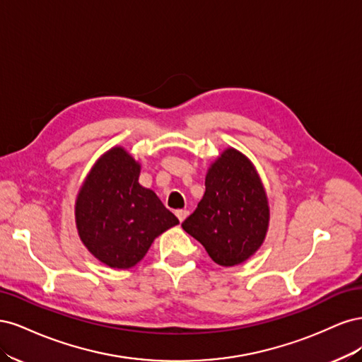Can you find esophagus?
<instances>
[{
	"label": "esophagus",
	"mask_w": 362,
	"mask_h": 362,
	"mask_svg": "<svg viewBox=\"0 0 362 362\" xmlns=\"http://www.w3.org/2000/svg\"><path fill=\"white\" fill-rule=\"evenodd\" d=\"M175 214H177V217L180 218V222H182L184 218L189 216V211L187 210H177V211H175Z\"/></svg>",
	"instance_id": "obj_1"
}]
</instances>
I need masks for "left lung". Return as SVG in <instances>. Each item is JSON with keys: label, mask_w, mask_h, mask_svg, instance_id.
I'll return each mask as SVG.
<instances>
[{"label": "left lung", "mask_w": 362, "mask_h": 362, "mask_svg": "<svg viewBox=\"0 0 362 362\" xmlns=\"http://www.w3.org/2000/svg\"><path fill=\"white\" fill-rule=\"evenodd\" d=\"M269 217L267 194L254 164L228 148L208 169L204 198L182 222V229L218 266L231 267L259 249Z\"/></svg>", "instance_id": "left-lung-1"}]
</instances>
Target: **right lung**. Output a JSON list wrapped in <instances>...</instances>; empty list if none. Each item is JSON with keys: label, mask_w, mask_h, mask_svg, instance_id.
Segmentation results:
<instances>
[{"label": "right lung", "mask_w": 362, "mask_h": 362, "mask_svg": "<svg viewBox=\"0 0 362 362\" xmlns=\"http://www.w3.org/2000/svg\"><path fill=\"white\" fill-rule=\"evenodd\" d=\"M140 164L112 148L95 163L75 202L78 235L90 254L113 269H129L152 242L178 225L158 196L139 184Z\"/></svg>", "instance_id": "add662e5"}]
</instances>
